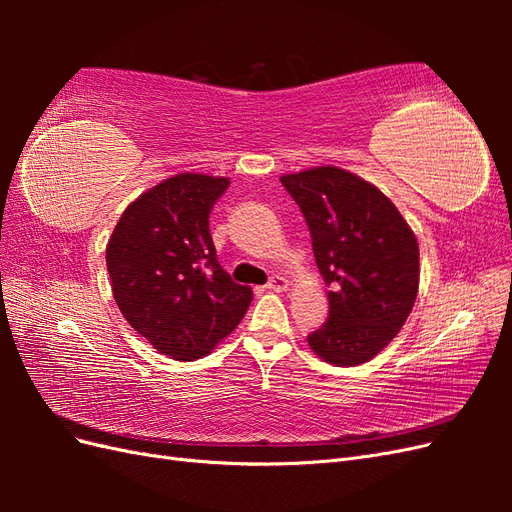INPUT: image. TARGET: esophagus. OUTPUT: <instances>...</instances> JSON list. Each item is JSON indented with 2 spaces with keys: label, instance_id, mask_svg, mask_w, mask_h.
Here are the masks:
<instances>
[{
  "label": "esophagus",
  "instance_id": "esophagus-1",
  "mask_svg": "<svg viewBox=\"0 0 512 512\" xmlns=\"http://www.w3.org/2000/svg\"><path fill=\"white\" fill-rule=\"evenodd\" d=\"M288 280L286 277H282V275H273L271 280H269V284L265 286V288H269V290H273V292H282V290H288Z\"/></svg>",
  "mask_w": 512,
  "mask_h": 512
}]
</instances>
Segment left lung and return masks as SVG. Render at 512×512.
Wrapping results in <instances>:
<instances>
[{
	"label": "left lung",
	"instance_id": "left-lung-1",
	"mask_svg": "<svg viewBox=\"0 0 512 512\" xmlns=\"http://www.w3.org/2000/svg\"><path fill=\"white\" fill-rule=\"evenodd\" d=\"M312 235L329 290V318L309 348L337 367L365 363L404 327L418 292V243L376 185L344 168L280 177Z\"/></svg>",
	"mask_w": 512,
	"mask_h": 512
}]
</instances>
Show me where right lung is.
Segmentation results:
<instances>
[{
    "label": "right lung",
    "instance_id": "1",
    "mask_svg": "<svg viewBox=\"0 0 512 512\" xmlns=\"http://www.w3.org/2000/svg\"><path fill=\"white\" fill-rule=\"evenodd\" d=\"M226 177L181 173L138 196L106 245V267L123 318L158 352L194 361L235 331L252 288L220 267L209 215Z\"/></svg>",
    "mask_w": 512,
    "mask_h": 512
}]
</instances>
